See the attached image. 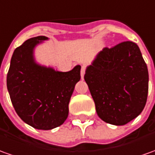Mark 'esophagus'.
Instances as JSON below:
<instances>
[{
  "label": "esophagus",
  "mask_w": 155,
  "mask_h": 155,
  "mask_svg": "<svg viewBox=\"0 0 155 155\" xmlns=\"http://www.w3.org/2000/svg\"><path fill=\"white\" fill-rule=\"evenodd\" d=\"M85 71H86V67H85V66H82L81 70V79H84Z\"/></svg>",
  "instance_id": "1"
}]
</instances>
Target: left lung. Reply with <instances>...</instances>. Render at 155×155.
<instances>
[{"mask_svg":"<svg viewBox=\"0 0 155 155\" xmlns=\"http://www.w3.org/2000/svg\"><path fill=\"white\" fill-rule=\"evenodd\" d=\"M84 78L97 114L104 122L124 126L143 110L148 97V71L134 42L104 48L86 67Z\"/></svg>","mask_w":155,"mask_h":155,"instance_id":"1","label":"left lung"}]
</instances>
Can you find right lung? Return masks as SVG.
Masks as SVG:
<instances>
[{"label":"right lung","mask_w":155,"mask_h":155,"mask_svg":"<svg viewBox=\"0 0 155 155\" xmlns=\"http://www.w3.org/2000/svg\"><path fill=\"white\" fill-rule=\"evenodd\" d=\"M48 40L46 36L30 38L16 48L7 77L18 115L38 130H51L64 124L75 84L81 80V65L61 72L36 61L35 48Z\"/></svg>","instance_id":"1"}]
</instances>
